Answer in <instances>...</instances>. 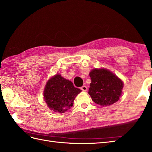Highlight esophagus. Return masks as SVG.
<instances>
[{"label": "esophagus", "mask_w": 152, "mask_h": 152, "mask_svg": "<svg viewBox=\"0 0 152 152\" xmlns=\"http://www.w3.org/2000/svg\"><path fill=\"white\" fill-rule=\"evenodd\" d=\"M80 89H81V90H82V91H86L87 90H88V88H87L86 86H82L81 88H80Z\"/></svg>", "instance_id": "34e87169"}]
</instances>
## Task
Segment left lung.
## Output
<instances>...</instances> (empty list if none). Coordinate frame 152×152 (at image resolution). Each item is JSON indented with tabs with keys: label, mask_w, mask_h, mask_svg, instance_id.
<instances>
[{
	"label": "left lung",
	"mask_w": 152,
	"mask_h": 152,
	"mask_svg": "<svg viewBox=\"0 0 152 152\" xmlns=\"http://www.w3.org/2000/svg\"><path fill=\"white\" fill-rule=\"evenodd\" d=\"M91 83L88 93L92 101L101 106L117 102L121 95L124 83L115 74L106 69H93L89 73Z\"/></svg>",
	"instance_id": "left-lung-1"
}]
</instances>
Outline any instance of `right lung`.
Listing matches in <instances>:
<instances>
[{
	"label": "right lung",
	"mask_w": 152,
	"mask_h": 152,
	"mask_svg": "<svg viewBox=\"0 0 152 152\" xmlns=\"http://www.w3.org/2000/svg\"><path fill=\"white\" fill-rule=\"evenodd\" d=\"M81 90L74 87L72 82L59 74L48 80L45 87L44 100L51 110L63 113L73 106V102Z\"/></svg>",
	"instance_id": "obj_1"
}]
</instances>
